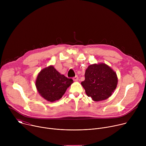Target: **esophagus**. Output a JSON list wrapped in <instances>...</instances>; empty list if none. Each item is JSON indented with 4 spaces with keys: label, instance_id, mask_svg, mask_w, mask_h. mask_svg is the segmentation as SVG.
Here are the masks:
<instances>
[{
    "label": "esophagus",
    "instance_id": "1",
    "mask_svg": "<svg viewBox=\"0 0 146 146\" xmlns=\"http://www.w3.org/2000/svg\"><path fill=\"white\" fill-rule=\"evenodd\" d=\"M73 80L75 81H77V80H78V77L77 76H76L75 77H74L73 78Z\"/></svg>",
    "mask_w": 146,
    "mask_h": 146
}]
</instances>
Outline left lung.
Listing matches in <instances>:
<instances>
[{
  "label": "left lung",
  "mask_w": 146,
  "mask_h": 146,
  "mask_svg": "<svg viewBox=\"0 0 146 146\" xmlns=\"http://www.w3.org/2000/svg\"><path fill=\"white\" fill-rule=\"evenodd\" d=\"M118 78L115 72L105 64L88 66L85 80L81 82L88 96L98 102L109 98L115 90Z\"/></svg>",
  "instance_id": "obj_1"
}]
</instances>
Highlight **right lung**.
<instances>
[{
    "label": "right lung",
    "instance_id": "add662e5",
    "mask_svg": "<svg viewBox=\"0 0 146 146\" xmlns=\"http://www.w3.org/2000/svg\"><path fill=\"white\" fill-rule=\"evenodd\" d=\"M73 82L72 78L61 74L53 66H50L38 73L36 87L41 96L52 102L60 99Z\"/></svg>",
    "mask_w": 146,
    "mask_h": 146
}]
</instances>
